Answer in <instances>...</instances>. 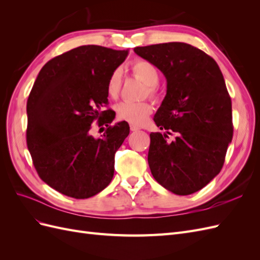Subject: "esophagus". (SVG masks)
Segmentation results:
<instances>
[{
  "mask_svg": "<svg viewBox=\"0 0 260 260\" xmlns=\"http://www.w3.org/2000/svg\"><path fill=\"white\" fill-rule=\"evenodd\" d=\"M141 128L139 127V125H137V124H133V123H131L130 124V130L131 131H138V130H140Z\"/></svg>",
  "mask_w": 260,
  "mask_h": 260,
  "instance_id": "obj_1",
  "label": "esophagus"
}]
</instances>
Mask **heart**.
Masks as SVG:
<instances>
[{"mask_svg": "<svg viewBox=\"0 0 260 260\" xmlns=\"http://www.w3.org/2000/svg\"><path fill=\"white\" fill-rule=\"evenodd\" d=\"M131 70L133 75L138 77L141 81H143L147 85V91L149 95L156 96L157 90L156 84L159 80V75L156 67L143 59H138L133 61L131 65ZM121 88V73L119 70L115 72L109 76L106 84V93L111 99H117L119 95ZM153 107L148 102H121L116 106L117 118L120 120H124L133 124H142L146 118L152 114Z\"/></svg>", "mask_w": 260, "mask_h": 260, "instance_id": "1", "label": "heart"}]
</instances>
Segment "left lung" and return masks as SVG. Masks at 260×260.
Listing matches in <instances>:
<instances>
[{"mask_svg":"<svg viewBox=\"0 0 260 260\" xmlns=\"http://www.w3.org/2000/svg\"><path fill=\"white\" fill-rule=\"evenodd\" d=\"M158 68L166 96L154 121L147 161L154 179L177 195L200 191L221 170L233 137L232 104L221 70L209 55L183 42L138 46ZM175 136L172 141L168 135Z\"/></svg>","mask_w":260,"mask_h":260,"instance_id":"8db88e82","label":"left lung"}]
</instances>
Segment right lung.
Listing matches in <instances>:
<instances>
[{
	"instance_id": "obj_1",
	"label": "right lung",
	"mask_w": 260,
	"mask_h": 260,
	"mask_svg": "<svg viewBox=\"0 0 260 260\" xmlns=\"http://www.w3.org/2000/svg\"><path fill=\"white\" fill-rule=\"evenodd\" d=\"M128 56L100 45H82L49 60L39 73L27 102V145L44 182L74 199L103 191L114 176L115 153L129 136L127 121L111 125L108 78ZM98 120L108 130L90 136Z\"/></svg>"
}]
</instances>
